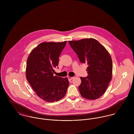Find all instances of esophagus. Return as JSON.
<instances>
[{
    "mask_svg": "<svg viewBox=\"0 0 134 134\" xmlns=\"http://www.w3.org/2000/svg\"><path fill=\"white\" fill-rule=\"evenodd\" d=\"M74 78V77H68V78H69V79H70V80H72V79H73Z\"/></svg>",
    "mask_w": 134,
    "mask_h": 134,
    "instance_id": "esophagus-1",
    "label": "esophagus"
}]
</instances>
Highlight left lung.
I'll use <instances>...</instances> for the list:
<instances>
[{"label": "left lung", "mask_w": 134, "mask_h": 134, "mask_svg": "<svg viewBox=\"0 0 134 134\" xmlns=\"http://www.w3.org/2000/svg\"><path fill=\"white\" fill-rule=\"evenodd\" d=\"M79 61L88 65V76L80 77L78 87L81 96L88 99H96L106 91L112 79L113 62L106 49L94 38L69 41Z\"/></svg>", "instance_id": "8db88e82"}]
</instances>
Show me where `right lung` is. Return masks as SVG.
Here are the masks:
<instances>
[{"label":"right lung","mask_w":134,"mask_h":134,"mask_svg":"<svg viewBox=\"0 0 134 134\" xmlns=\"http://www.w3.org/2000/svg\"><path fill=\"white\" fill-rule=\"evenodd\" d=\"M66 41L43 42L30 53L27 60L26 76L39 97L48 102L62 98L69 85L68 78L54 76L58 65L60 55Z\"/></svg>","instance_id":"1"}]
</instances>
